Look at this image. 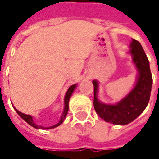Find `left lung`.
Returning a JSON list of instances; mask_svg holds the SVG:
<instances>
[{
  "label": "left lung",
  "instance_id": "left-lung-1",
  "mask_svg": "<svg viewBox=\"0 0 159 159\" xmlns=\"http://www.w3.org/2000/svg\"><path fill=\"white\" fill-rule=\"evenodd\" d=\"M130 53L133 61L139 72L134 88L116 105H107L101 103L98 98V84L93 81L94 84V108L96 112L105 121L117 125H125L134 120L146 108L152 88V75L149 67L148 59L144 53L140 42L133 39L131 43Z\"/></svg>",
  "mask_w": 159,
  "mask_h": 159
}]
</instances>
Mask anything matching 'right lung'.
<instances>
[{
    "instance_id": "right-lung-1",
    "label": "right lung",
    "mask_w": 159,
    "mask_h": 159,
    "mask_svg": "<svg viewBox=\"0 0 159 159\" xmlns=\"http://www.w3.org/2000/svg\"><path fill=\"white\" fill-rule=\"evenodd\" d=\"M75 86H76V84H73V85H71L69 88H68V90H67V93H66V95H65V98H64V111H63V113H62V116H61V120H60V121L57 123V124H55V125H53V126H50V127H43V126H39V125H37L34 121H33V118H32V116H30V115H26V114H24V113H22V112H20V111H18L16 109H15L17 112V114L24 120H25L29 125H31L32 127H34V128H36V129H52V128H55V127H57V126H59V125H61L62 122H63V120H64V119H65V117H66V115H67V112H68V110H69V99H70V98H71V96H72V94H73V92H74V90H75Z\"/></svg>"
}]
</instances>
